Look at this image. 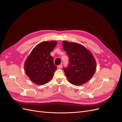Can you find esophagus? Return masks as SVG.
Wrapping results in <instances>:
<instances>
[{"label":"esophagus","instance_id":"obj_1","mask_svg":"<svg viewBox=\"0 0 122 122\" xmlns=\"http://www.w3.org/2000/svg\"><path fill=\"white\" fill-rule=\"evenodd\" d=\"M62 65L61 64V65H59V66H58V67H57V68H58V69H61V68H62Z\"/></svg>","mask_w":122,"mask_h":122}]
</instances>
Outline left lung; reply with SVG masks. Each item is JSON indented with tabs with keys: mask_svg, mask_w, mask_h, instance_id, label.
I'll use <instances>...</instances> for the list:
<instances>
[{
	"mask_svg": "<svg viewBox=\"0 0 122 122\" xmlns=\"http://www.w3.org/2000/svg\"><path fill=\"white\" fill-rule=\"evenodd\" d=\"M63 49L69 57V64L64 68L69 82L81 86L90 80L96 70V61L90 51L80 44L62 41Z\"/></svg>",
	"mask_w": 122,
	"mask_h": 122,
	"instance_id": "8db88e82",
	"label": "left lung"
}]
</instances>
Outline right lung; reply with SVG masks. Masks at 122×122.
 <instances>
[{
  "label": "right lung",
  "mask_w": 122,
  "mask_h": 122,
  "mask_svg": "<svg viewBox=\"0 0 122 122\" xmlns=\"http://www.w3.org/2000/svg\"><path fill=\"white\" fill-rule=\"evenodd\" d=\"M57 42L45 41L38 44L32 49L24 63L26 74L33 82L44 85L52 78L57 69L54 65L50 52L56 46Z\"/></svg>",
  "instance_id": "right-lung-1"
}]
</instances>
